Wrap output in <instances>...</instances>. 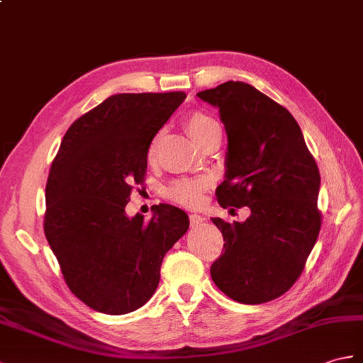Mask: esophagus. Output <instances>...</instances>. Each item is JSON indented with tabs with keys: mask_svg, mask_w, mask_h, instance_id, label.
Returning <instances> with one entry per match:
<instances>
[{
	"mask_svg": "<svg viewBox=\"0 0 363 363\" xmlns=\"http://www.w3.org/2000/svg\"><path fill=\"white\" fill-rule=\"evenodd\" d=\"M204 221H206L204 216L196 215V213L190 215V225H191V227H198L201 223H204Z\"/></svg>",
	"mask_w": 363,
	"mask_h": 363,
	"instance_id": "34e87169",
	"label": "esophagus"
}]
</instances>
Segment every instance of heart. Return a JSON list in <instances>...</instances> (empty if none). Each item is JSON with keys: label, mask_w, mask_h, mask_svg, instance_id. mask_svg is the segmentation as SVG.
Instances as JSON below:
<instances>
[{"label": "heart", "mask_w": 363, "mask_h": 363, "mask_svg": "<svg viewBox=\"0 0 363 363\" xmlns=\"http://www.w3.org/2000/svg\"><path fill=\"white\" fill-rule=\"evenodd\" d=\"M185 126L190 133V136L195 139L198 143L204 140L210 133L215 131L216 128H220V125L213 119L201 111L190 113L185 119ZM156 151V140L150 145L148 150V157L151 159L155 156ZM210 187V179L206 178V176H196V178H184L172 182L168 185L165 190V195L179 202V204L185 207H196L202 202V198H204V193Z\"/></svg>", "instance_id": "1"}]
</instances>
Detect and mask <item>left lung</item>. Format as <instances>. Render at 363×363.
I'll return each instance as SVG.
<instances>
[{"instance_id": "obj_1", "label": "left lung", "mask_w": 363, "mask_h": 363, "mask_svg": "<svg viewBox=\"0 0 363 363\" xmlns=\"http://www.w3.org/2000/svg\"><path fill=\"white\" fill-rule=\"evenodd\" d=\"M196 96L220 109L227 134L218 204L250 210L241 223L210 218L225 241L210 275L235 301H271L297 281L317 241V164L292 114L252 85L225 82Z\"/></svg>"}]
</instances>
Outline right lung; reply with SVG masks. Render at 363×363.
Segmentation results:
<instances>
[{
  "label": "right lung",
  "mask_w": 363,
  "mask_h": 363,
  "mask_svg": "<svg viewBox=\"0 0 363 363\" xmlns=\"http://www.w3.org/2000/svg\"><path fill=\"white\" fill-rule=\"evenodd\" d=\"M184 92L116 94L66 131L46 184L45 235L71 292L97 313H133L153 296L165 254L189 230L184 210L150 221L125 207L143 182L156 133Z\"/></svg>",
  "instance_id": "add662e5"
}]
</instances>
